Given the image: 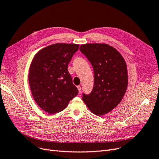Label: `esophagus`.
<instances>
[{
	"label": "esophagus",
	"mask_w": 159,
	"mask_h": 159,
	"mask_svg": "<svg viewBox=\"0 0 159 159\" xmlns=\"http://www.w3.org/2000/svg\"><path fill=\"white\" fill-rule=\"evenodd\" d=\"M77 88H78V91H79V93H81V87L80 85H78V87H77Z\"/></svg>",
	"instance_id": "esophagus-1"
}]
</instances>
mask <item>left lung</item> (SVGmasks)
<instances>
[{
    "label": "left lung",
    "instance_id": "obj_1",
    "mask_svg": "<svg viewBox=\"0 0 159 159\" xmlns=\"http://www.w3.org/2000/svg\"><path fill=\"white\" fill-rule=\"evenodd\" d=\"M81 52L93 68L94 84L89 94L82 99L91 112L97 115L109 113L121 102L128 84L127 66L121 54L105 44L81 45Z\"/></svg>",
    "mask_w": 159,
    "mask_h": 159
}]
</instances>
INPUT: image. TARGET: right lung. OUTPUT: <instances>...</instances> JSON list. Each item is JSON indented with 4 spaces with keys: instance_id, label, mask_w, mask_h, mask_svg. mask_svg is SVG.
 <instances>
[{
    "instance_id": "right-lung-1",
    "label": "right lung",
    "mask_w": 159,
    "mask_h": 159,
    "mask_svg": "<svg viewBox=\"0 0 159 159\" xmlns=\"http://www.w3.org/2000/svg\"><path fill=\"white\" fill-rule=\"evenodd\" d=\"M78 49V44L58 43L42 49L32 60L30 89L36 103L46 112H60L78 95L68 66Z\"/></svg>"
}]
</instances>
